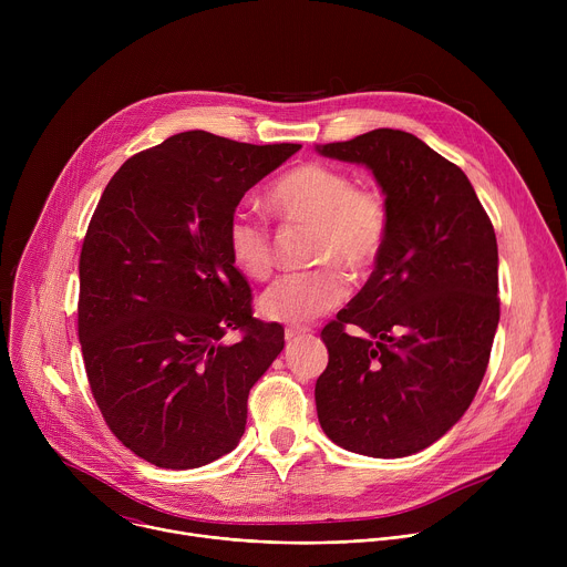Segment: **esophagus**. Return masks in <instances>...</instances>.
<instances>
[{"label": "esophagus", "mask_w": 567, "mask_h": 567, "mask_svg": "<svg viewBox=\"0 0 567 567\" xmlns=\"http://www.w3.org/2000/svg\"><path fill=\"white\" fill-rule=\"evenodd\" d=\"M309 330L307 328H302V326H289L287 330H285V339L287 341H298L300 337H305Z\"/></svg>", "instance_id": "obj_1"}]
</instances>
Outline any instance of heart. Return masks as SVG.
I'll list each match as a JSON object with an SVG mask.
<instances>
[{
    "label": "heart",
    "mask_w": 567,
    "mask_h": 567,
    "mask_svg": "<svg viewBox=\"0 0 567 567\" xmlns=\"http://www.w3.org/2000/svg\"><path fill=\"white\" fill-rule=\"evenodd\" d=\"M269 208L285 224L309 226V260L322 262L276 280L260 298V313L280 322H309L348 298V278H361L381 260L390 235V208L381 190L352 184L341 168L307 161L280 175L267 190ZM226 247L237 271L267 280L276 247L267 221L237 213Z\"/></svg>",
    "instance_id": "heart-1"
}]
</instances>
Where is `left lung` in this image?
I'll return each mask as SVG.
<instances>
[{
  "label": "left lung",
  "instance_id": "1",
  "mask_svg": "<svg viewBox=\"0 0 567 567\" xmlns=\"http://www.w3.org/2000/svg\"><path fill=\"white\" fill-rule=\"evenodd\" d=\"M316 150L368 166L390 208L381 260L320 332L330 361L313 390L318 422L348 451L413 455L464 415L487 372L501 320L494 224L466 175L409 132Z\"/></svg>",
  "mask_w": 567,
  "mask_h": 567
}]
</instances>
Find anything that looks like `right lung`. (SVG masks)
I'll return each instance as SVG.
<instances>
[{
  "label": "right lung",
  "mask_w": 567,
  "mask_h": 567,
  "mask_svg": "<svg viewBox=\"0 0 567 567\" xmlns=\"http://www.w3.org/2000/svg\"><path fill=\"white\" fill-rule=\"evenodd\" d=\"M302 145L182 132L110 179L80 251L78 339L110 431L161 468H197L245 435L254 383L285 348L254 318L226 247L249 188ZM228 329L243 339L220 343Z\"/></svg>",
  "instance_id": "right-lung-1"
}]
</instances>
